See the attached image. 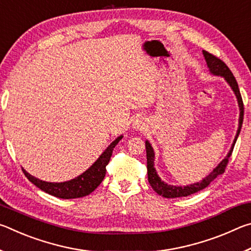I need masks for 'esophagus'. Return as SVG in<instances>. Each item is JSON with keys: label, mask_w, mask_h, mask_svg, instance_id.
Segmentation results:
<instances>
[{"label": "esophagus", "mask_w": 251, "mask_h": 251, "mask_svg": "<svg viewBox=\"0 0 251 251\" xmlns=\"http://www.w3.org/2000/svg\"><path fill=\"white\" fill-rule=\"evenodd\" d=\"M134 127L135 128H144V124H143V122L141 121V120H136L135 122H134Z\"/></svg>", "instance_id": "esophagus-1"}]
</instances>
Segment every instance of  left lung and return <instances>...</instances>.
I'll use <instances>...</instances> for the list:
<instances>
[{"label":"left lung","mask_w":251,"mask_h":251,"mask_svg":"<svg viewBox=\"0 0 251 251\" xmlns=\"http://www.w3.org/2000/svg\"><path fill=\"white\" fill-rule=\"evenodd\" d=\"M202 54H203V56H205V59L207 62V66L209 67L210 73L214 74V75H217V76H223V77L226 79V82L229 85H230V87L232 88L233 93H235V95L237 97V100H238V105H239V110H240L239 126H238L236 137H235V139H233V143H232V146L230 148V151H229L228 155L225 157V158L218 164V166L216 167L214 171H212L209 174V175L203 178L201 181L196 182V184L184 186V187L168 185V184H166V182H164L163 180L160 179L159 176L157 175L156 169L154 168V159H155L154 150H152V147L150 144V142L146 141L145 147H146V156H147L148 181H150L151 188L154 189L157 194L160 195V196L165 197V198H177V197L189 196V195L195 194V193L199 192V190L206 188V187L209 185L216 177L224 174L225 169H226V166L228 164L229 157H230L231 154H232L233 146H235L238 136H239L241 126H243L244 103H243V99H241L240 91H239V87H238V83H237V80L235 78V76H233V74L231 73V71L229 70V67L226 64H225L222 59L216 57L215 55L208 53L207 50H202Z\"/></svg>","instance_id":"obj_1"}]
</instances>
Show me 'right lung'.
Segmentation results:
<instances>
[{
	"instance_id": "right-lung-1",
	"label": "right lung",
	"mask_w": 251,
	"mask_h": 251,
	"mask_svg": "<svg viewBox=\"0 0 251 251\" xmlns=\"http://www.w3.org/2000/svg\"><path fill=\"white\" fill-rule=\"evenodd\" d=\"M123 138V136L117 137L110 145L106 148L105 151L101 154L99 159H97L92 166L84 172L82 175L77 176L74 179L64 182H49L40 180L39 178H35L23 169L24 175L27 177V179L33 182L36 187L43 192L48 193L52 196L62 199H72V198H79L90 195L92 192L100 186L103 181L105 174H106V166L109 163L110 156L113 154L114 147H115L118 142Z\"/></svg>"
}]
</instances>
